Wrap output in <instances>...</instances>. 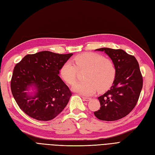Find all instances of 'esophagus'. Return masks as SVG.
I'll list each match as a JSON object with an SVG mask.
<instances>
[{
  "label": "esophagus",
  "instance_id": "34e87169",
  "mask_svg": "<svg viewBox=\"0 0 155 155\" xmlns=\"http://www.w3.org/2000/svg\"><path fill=\"white\" fill-rule=\"evenodd\" d=\"M82 98L84 101H89L91 100L90 98H87V97H82Z\"/></svg>",
  "mask_w": 155,
  "mask_h": 155
}]
</instances>
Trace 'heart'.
Masks as SVG:
<instances>
[{
	"label": "heart",
	"instance_id": "obj_1",
	"mask_svg": "<svg viewBox=\"0 0 155 155\" xmlns=\"http://www.w3.org/2000/svg\"><path fill=\"white\" fill-rule=\"evenodd\" d=\"M86 70L84 81L74 84L73 90L84 96H90L98 91H104L113 84L117 69L113 61L96 53L78 54L73 61L65 62L60 69V75L66 83L76 81L78 71Z\"/></svg>",
	"mask_w": 155,
	"mask_h": 155
}]
</instances>
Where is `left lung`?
<instances>
[{"label": "left lung", "mask_w": 155, "mask_h": 155, "mask_svg": "<svg viewBox=\"0 0 155 155\" xmlns=\"http://www.w3.org/2000/svg\"><path fill=\"white\" fill-rule=\"evenodd\" d=\"M115 65L117 73L111 89L98 97L101 107L95 117L105 121H114L127 116L137 104L143 86V77L136 58L121 49L100 48Z\"/></svg>", "instance_id": "obj_1"}]
</instances>
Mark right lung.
<instances>
[{
	"label": "right lung",
	"instance_id": "right-lung-1",
	"mask_svg": "<svg viewBox=\"0 0 155 155\" xmlns=\"http://www.w3.org/2000/svg\"><path fill=\"white\" fill-rule=\"evenodd\" d=\"M72 55L44 51L27 54L15 65L11 90L24 113L37 120L48 121L63 111L72 93L58 74L62 65ZM30 84L38 89L33 97L25 92Z\"/></svg>",
	"mask_w": 155,
	"mask_h": 155
}]
</instances>
